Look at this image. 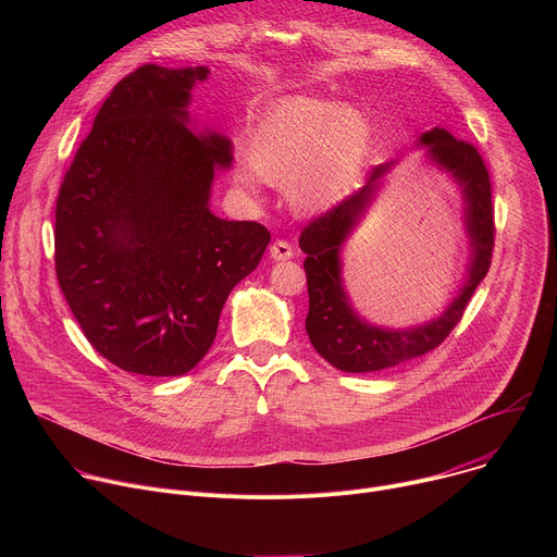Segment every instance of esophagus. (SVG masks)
I'll use <instances>...</instances> for the list:
<instances>
[{
    "label": "esophagus",
    "instance_id": "1",
    "mask_svg": "<svg viewBox=\"0 0 557 557\" xmlns=\"http://www.w3.org/2000/svg\"><path fill=\"white\" fill-rule=\"evenodd\" d=\"M271 258H273V260H290V258H293V247H290V243H286V240H275V243L271 245Z\"/></svg>",
    "mask_w": 557,
    "mask_h": 557
}]
</instances>
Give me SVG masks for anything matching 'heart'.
Masks as SVG:
<instances>
[{
	"label": "heart",
	"instance_id": "b5f03b06",
	"mask_svg": "<svg viewBox=\"0 0 557 557\" xmlns=\"http://www.w3.org/2000/svg\"><path fill=\"white\" fill-rule=\"evenodd\" d=\"M370 143V125L357 108L297 99L271 112L256 134L253 158L237 161V181L256 189L260 174L288 183L290 202L317 211L337 202L359 170Z\"/></svg>",
	"mask_w": 557,
	"mask_h": 557
}]
</instances>
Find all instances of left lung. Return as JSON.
I'll return each mask as SVG.
<instances>
[{
  "instance_id": "obj_1",
  "label": "left lung",
  "mask_w": 557,
  "mask_h": 557,
  "mask_svg": "<svg viewBox=\"0 0 557 557\" xmlns=\"http://www.w3.org/2000/svg\"><path fill=\"white\" fill-rule=\"evenodd\" d=\"M421 143L430 145L432 161L451 172L462 187L465 224L471 245L469 277L438 320L408 331L370 326L352 310L342 286L339 249L392 163L374 168L361 189L346 196L322 215L312 218L299 235V247L306 253L304 271L308 284L306 333L312 348L344 372L385 370L438 348L462 320L475 286L490 271L496 222L492 181L481 151L469 140L454 138L441 127L423 134Z\"/></svg>"
}]
</instances>
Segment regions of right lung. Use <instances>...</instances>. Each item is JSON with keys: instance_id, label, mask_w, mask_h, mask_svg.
I'll return each mask as SVG.
<instances>
[{"instance_id": "add662e5", "label": "right lung", "mask_w": 557, "mask_h": 557, "mask_svg": "<svg viewBox=\"0 0 557 557\" xmlns=\"http://www.w3.org/2000/svg\"><path fill=\"white\" fill-rule=\"evenodd\" d=\"M207 74L145 63L123 76L59 189V286L95 350L125 372H189L215 339L231 288L271 243L260 222L209 211L213 172L233 156L228 138L185 125Z\"/></svg>"}]
</instances>
